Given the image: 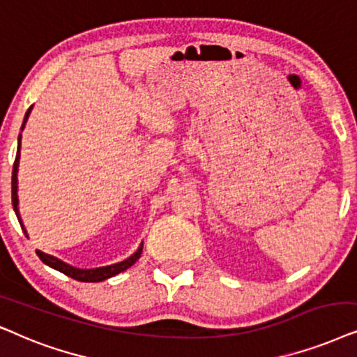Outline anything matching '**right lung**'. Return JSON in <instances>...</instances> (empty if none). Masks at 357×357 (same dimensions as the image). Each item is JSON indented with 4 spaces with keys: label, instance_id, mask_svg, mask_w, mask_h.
<instances>
[{
    "label": "right lung",
    "instance_id": "obj_1",
    "mask_svg": "<svg viewBox=\"0 0 357 357\" xmlns=\"http://www.w3.org/2000/svg\"><path fill=\"white\" fill-rule=\"evenodd\" d=\"M32 111V106L27 109L26 116H24V122H22V129H24V123L27 122V117H29V114ZM21 129V130H22ZM19 156H21V135H19V142H17V153H16V160H14V165H13V207H14V212H16L17 215V220L21 223V228L24 231V235L27 236V231L26 228L22 225V220H21V215H19V208H17V166H19ZM142 250H144V243L139 246V250L135 251L134 255L130 256V258L121 261V263H116V264H111V266H102V268H94V269H79V268H73V266L63 263V261L55 258V256L52 255H45L42 253V251L37 250L36 253L39 256L40 261L47 266H50V268H54L56 271H60V273H63L65 275H68V278H73L76 281H82V282H101V281H106V279L112 278V275H116L119 273H122V271L129 269L132 264L137 263V259L140 258L142 255Z\"/></svg>",
    "mask_w": 357,
    "mask_h": 357
}]
</instances>
